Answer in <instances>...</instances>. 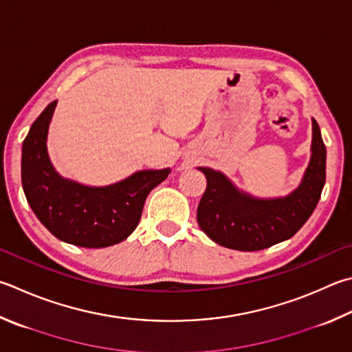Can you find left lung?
I'll return each mask as SVG.
<instances>
[{"mask_svg": "<svg viewBox=\"0 0 352 352\" xmlns=\"http://www.w3.org/2000/svg\"><path fill=\"white\" fill-rule=\"evenodd\" d=\"M208 186L198 203L197 221L208 237L237 251H260L291 239L314 212L327 180V148L312 118L311 162L289 195L255 198L235 188L219 170L198 168Z\"/></svg>", "mask_w": 352, "mask_h": 352, "instance_id": "left-lung-1", "label": "left lung"}]
</instances>
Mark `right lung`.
<instances>
[{
    "label": "right lung",
    "mask_w": 352,
    "mask_h": 352,
    "mask_svg": "<svg viewBox=\"0 0 352 352\" xmlns=\"http://www.w3.org/2000/svg\"><path fill=\"white\" fill-rule=\"evenodd\" d=\"M52 101L30 126L23 142L21 182L29 206L50 234L82 248L117 245L135 231L146 197L170 169L138 170L109 186H85L63 178L50 163L47 131Z\"/></svg>",
    "instance_id": "obj_1"
}]
</instances>
